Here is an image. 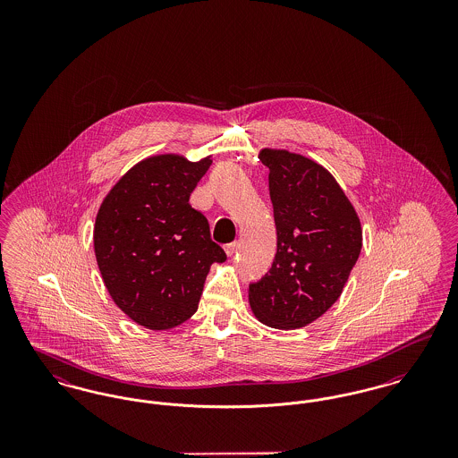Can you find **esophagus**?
Returning a JSON list of instances; mask_svg holds the SVG:
<instances>
[{
  "label": "esophagus",
  "mask_w": 458,
  "mask_h": 458,
  "mask_svg": "<svg viewBox=\"0 0 458 458\" xmlns=\"http://www.w3.org/2000/svg\"><path fill=\"white\" fill-rule=\"evenodd\" d=\"M225 252H226L228 258H232V256L237 252V242H232V243L225 245Z\"/></svg>",
  "instance_id": "1"
}]
</instances>
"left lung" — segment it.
<instances>
[{"instance_id":"left-lung-1","label":"left lung","mask_w":458,"mask_h":458,"mask_svg":"<svg viewBox=\"0 0 458 458\" xmlns=\"http://www.w3.org/2000/svg\"><path fill=\"white\" fill-rule=\"evenodd\" d=\"M278 249L269 273L249 286L262 325L297 329L335 304L362 249V228L349 197L319 163L264 148Z\"/></svg>"}]
</instances>
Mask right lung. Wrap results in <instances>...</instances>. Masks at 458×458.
I'll return each instance as SVG.
<instances>
[{"instance_id": "right-lung-1", "label": "right lung", "mask_w": 458, "mask_h": 458, "mask_svg": "<svg viewBox=\"0 0 458 458\" xmlns=\"http://www.w3.org/2000/svg\"><path fill=\"white\" fill-rule=\"evenodd\" d=\"M211 163V156H149L99 206L96 261L113 302L139 327L159 331L185 323L197 310L211 264L226 261L208 219L189 204Z\"/></svg>"}]
</instances>
